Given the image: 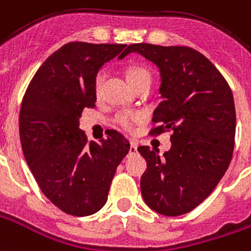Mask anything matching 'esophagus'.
Wrapping results in <instances>:
<instances>
[{"instance_id": "1", "label": "esophagus", "mask_w": 251, "mask_h": 251, "mask_svg": "<svg viewBox=\"0 0 251 251\" xmlns=\"http://www.w3.org/2000/svg\"><path fill=\"white\" fill-rule=\"evenodd\" d=\"M130 153H136L137 152V143L134 141V140H131L130 141V150H129Z\"/></svg>"}]
</instances>
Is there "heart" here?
<instances>
[{
	"instance_id": "1",
	"label": "heart",
	"mask_w": 251,
	"mask_h": 251,
	"mask_svg": "<svg viewBox=\"0 0 251 251\" xmlns=\"http://www.w3.org/2000/svg\"><path fill=\"white\" fill-rule=\"evenodd\" d=\"M103 80H104V72H98L95 76V80H94L95 95H99ZM126 80H127V83L130 84V87H134L136 84L141 83L144 80H150L151 81V75L150 72L147 71L145 68H143V66H130L126 71ZM140 120H141V114L134 113V111H125V113H121L115 117V122L121 127L126 129V130L133 129V126L136 125Z\"/></svg>"
}]
</instances>
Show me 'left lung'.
<instances>
[{
    "label": "left lung",
    "mask_w": 251,
    "mask_h": 251,
    "mask_svg": "<svg viewBox=\"0 0 251 251\" xmlns=\"http://www.w3.org/2000/svg\"><path fill=\"white\" fill-rule=\"evenodd\" d=\"M138 52L159 68L162 101L152 136L171 130V148L138 147L147 160L141 194L152 211L179 216L193 211L217 186L232 157L235 104L229 85L201 52L185 46L129 45L120 59Z\"/></svg>",
    "instance_id": "1"
}]
</instances>
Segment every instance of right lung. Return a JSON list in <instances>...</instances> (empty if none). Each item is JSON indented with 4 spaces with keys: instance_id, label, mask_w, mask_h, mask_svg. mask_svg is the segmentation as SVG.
<instances>
[{
    "instance_id": "add662e5",
    "label": "right lung",
    "mask_w": 251,
    "mask_h": 251,
    "mask_svg": "<svg viewBox=\"0 0 251 251\" xmlns=\"http://www.w3.org/2000/svg\"><path fill=\"white\" fill-rule=\"evenodd\" d=\"M125 47L68 43L43 62L23 98L19 129L24 157L43 194L73 216L103 208L117 167L130 150L117 130L98 144L87 143L78 127L84 108L95 107L96 73Z\"/></svg>"
}]
</instances>
